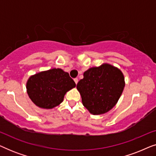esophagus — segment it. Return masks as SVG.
Segmentation results:
<instances>
[{
  "label": "esophagus",
  "instance_id": "34e87169",
  "mask_svg": "<svg viewBox=\"0 0 156 156\" xmlns=\"http://www.w3.org/2000/svg\"><path fill=\"white\" fill-rule=\"evenodd\" d=\"M74 82L76 83V84L78 83V79L77 78H74Z\"/></svg>",
  "mask_w": 156,
  "mask_h": 156
}]
</instances>
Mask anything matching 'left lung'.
Listing matches in <instances>:
<instances>
[{
	"label": "left lung",
	"mask_w": 156,
	"mask_h": 156,
	"mask_svg": "<svg viewBox=\"0 0 156 156\" xmlns=\"http://www.w3.org/2000/svg\"><path fill=\"white\" fill-rule=\"evenodd\" d=\"M124 87L122 72L108 64L87 70L84 78L76 84L83 105L94 115L105 114L112 109L120 98Z\"/></svg>",
	"instance_id": "1"
}]
</instances>
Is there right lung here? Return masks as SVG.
I'll use <instances>...</instances> for the list:
<instances>
[{
	"mask_svg": "<svg viewBox=\"0 0 156 156\" xmlns=\"http://www.w3.org/2000/svg\"><path fill=\"white\" fill-rule=\"evenodd\" d=\"M76 87L67 72L52 69L31 76L26 88L30 99L36 106L50 109L63 101L65 94Z\"/></svg>",
	"mask_w": 156,
	"mask_h": 156,
	"instance_id": "1",
	"label": "right lung"
}]
</instances>
